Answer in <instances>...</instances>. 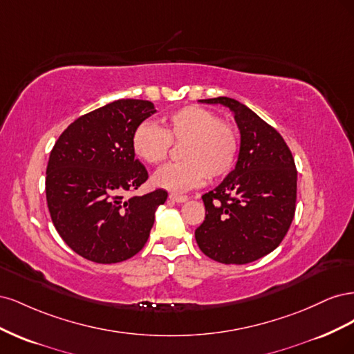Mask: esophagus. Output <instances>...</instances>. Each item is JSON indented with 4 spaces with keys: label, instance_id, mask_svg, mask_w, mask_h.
I'll use <instances>...</instances> for the list:
<instances>
[{
    "label": "esophagus",
    "instance_id": "34e87169",
    "mask_svg": "<svg viewBox=\"0 0 354 354\" xmlns=\"http://www.w3.org/2000/svg\"><path fill=\"white\" fill-rule=\"evenodd\" d=\"M169 199L174 201V202H178V203H183L186 202L189 198L186 195H177V194H171L169 195Z\"/></svg>",
    "mask_w": 354,
    "mask_h": 354
}]
</instances>
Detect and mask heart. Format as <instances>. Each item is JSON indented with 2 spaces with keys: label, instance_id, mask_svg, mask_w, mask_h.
<instances>
[{
  "label": "heart",
  "instance_id": "obj_1",
  "mask_svg": "<svg viewBox=\"0 0 354 354\" xmlns=\"http://www.w3.org/2000/svg\"><path fill=\"white\" fill-rule=\"evenodd\" d=\"M171 142H185L181 162L158 169L153 185L181 194L201 186L207 176L218 178L229 174L239 155V133L209 109L186 106L164 118L162 127L142 122L131 136L134 155L145 162L156 165L167 158Z\"/></svg>",
  "mask_w": 354,
  "mask_h": 354
}]
</instances>
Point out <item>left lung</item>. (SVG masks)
I'll list each match as a JSON object with an SVG mask.
<instances>
[{
	"mask_svg": "<svg viewBox=\"0 0 354 354\" xmlns=\"http://www.w3.org/2000/svg\"><path fill=\"white\" fill-rule=\"evenodd\" d=\"M227 108L241 147L234 169L202 196L205 220L195 230L201 251L223 264H246L276 250L294 220L297 169L273 127L238 100H199Z\"/></svg>",
	"mask_w": 354,
	"mask_h": 354,
	"instance_id": "left-lung-1",
	"label": "left lung"
}]
</instances>
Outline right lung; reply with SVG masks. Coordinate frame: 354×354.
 Instances as JSON below:
<instances>
[{"label": "right lung", "mask_w": 354, "mask_h": 354, "mask_svg": "<svg viewBox=\"0 0 354 354\" xmlns=\"http://www.w3.org/2000/svg\"><path fill=\"white\" fill-rule=\"evenodd\" d=\"M156 112L152 102L121 99L73 121L50 153L46 178L53 224L71 250L100 264L131 259L147 242L168 194L158 189L124 199L147 171L134 158L131 136Z\"/></svg>", "instance_id": "obj_1"}]
</instances>
